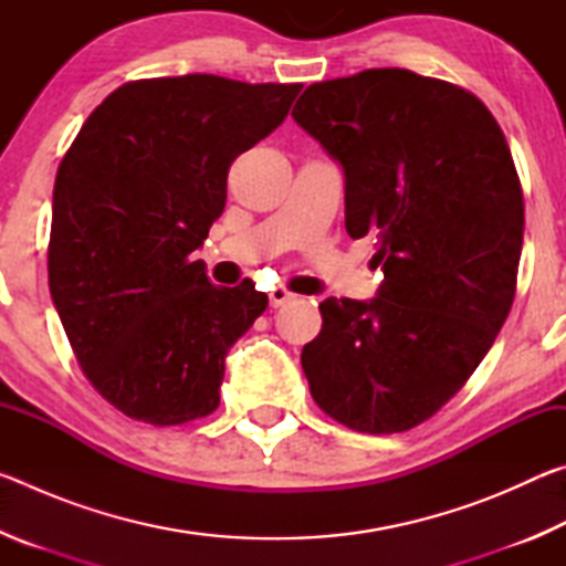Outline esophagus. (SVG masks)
Wrapping results in <instances>:
<instances>
[{
  "mask_svg": "<svg viewBox=\"0 0 566 566\" xmlns=\"http://www.w3.org/2000/svg\"><path fill=\"white\" fill-rule=\"evenodd\" d=\"M296 294H292L290 290H284V286H276V290H272V294H270V304L272 306H282V304H286V302H292Z\"/></svg>",
  "mask_w": 566,
  "mask_h": 566,
  "instance_id": "34e87169",
  "label": "esophagus"
}]
</instances>
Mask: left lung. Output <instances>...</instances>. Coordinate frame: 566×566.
Masks as SVG:
<instances>
[{
    "instance_id": "8db88e82",
    "label": "left lung",
    "mask_w": 566,
    "mask_h": 566,
    "mask_svg": "<svg viewBox=\"0 0 566 566\" xmlns=\"http://www.w3.org/2000/svg\"><path fill=\"white\" fill-rule=\"evenodd\" d=\"M294 122L344 171V227L377 237V296H329L302 369L339 424L395 434L442 409L512 310L524 199L510 145L472 92L409 70L306 87Z\"/></svg>"
}]
</instances>
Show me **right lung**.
<instances>
[{"mask_svg":"<svg viewBox=\"0 0 566 566\" xmlns=\"http://www.w3.org/2000/svg\"><path fill=\"white\" fill-rule=\"evenodd\" d=\"M300 90L214 74L127 82L64 155L52 302L92 387L127 417L171 427L219 407L227 352L270 300L252 280L212 284L195 252L224 212L229 165Z\"/></svg>","mask_w":566,"mask_h":566,"instance_id":"right-lung-1","label":"right lung"}]
</instances>
